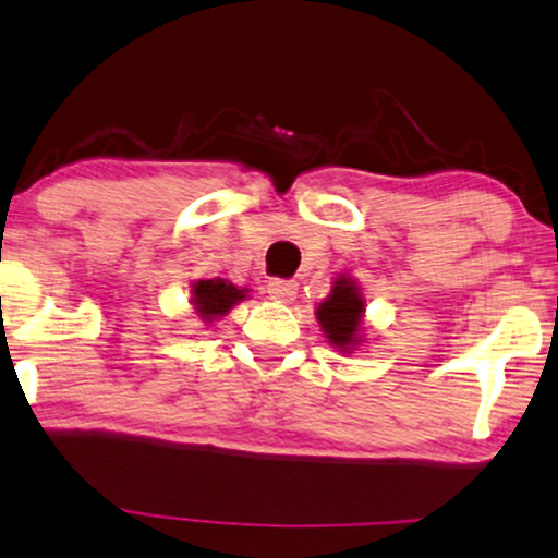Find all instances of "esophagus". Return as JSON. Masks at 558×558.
Instances as JSON below:
<instances>
[{
  "label": "esophagus",
  "instance_id": "34e87169",
  "mask_svg": "<svg viewBox=\"0 0 558 558\" xmlns=\"http://www.w3.org/2000/svg\"><path fill=\"white\" fill-rule=\"evenodd\" d=\"M266 292L271 300L279 302H292L294 294H298V281L292 279H271L266 284Z\"/></svg>",
  "mask_w": 558,
  "mask_h": 558
}]
</instances>
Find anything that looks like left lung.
Masks as SVG:
<instances>
[{"mask_svg":"<svg viewBox=\"0 0 558 558\" xmlns=\"http://www.w3.org/2000/svg\"><path fill=\"white\" fill-rule=\"evenodd\" d=\"M362 315H364V298L352 277H343L333 281V290L326 300L320 302L315 318L320 323V331L339 352H352L362 343Z\"/></svg>","mask_w":558,"mask_h":558,"instance_id":"8db88e82","label":"left lung"}]
</instances>
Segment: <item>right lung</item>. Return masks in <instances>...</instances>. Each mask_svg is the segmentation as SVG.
I'll use <instances>...</instances> for the list:
<instances>
[{
  "label": "right lung",
  "instance_id": "1",
  "mask_svg": "<svg viewBox=\"0 0 558 558\" xmlns=\"http://www.w3.org/2000/svg\"><path fill=\"white\" fill-rule=\"evenodd\" d=\"M245 298V287H235L227 279H198L191 287V305L204 323L222 318L232 311V305H238Z\"/></svg>",
  "mask_w": 558,
  "mask_h": 558
}]
</instances>
